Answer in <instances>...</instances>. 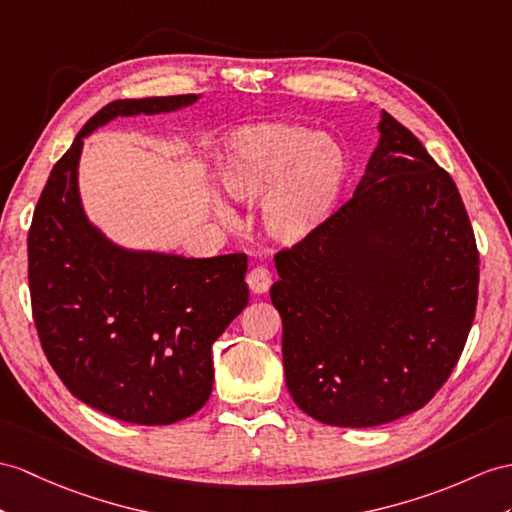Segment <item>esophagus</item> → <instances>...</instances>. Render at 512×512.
<instances>
[{
	"label": "esophagus",
	"instance_id": "obj_1",
	"mask_svg": "<svg viewBox=\"0 0 512 512\" xmlns=\"http://www.w3.org/2000/svg\"><path fill=\"white\" fill-rule=\"evenodd\" d=\"M247 286L249 291L256 295H263L269 291L271 286V273L267 267H254L252 271L247 273Z\"/></svg>",
	"mask_w": 512,
	"mask_h": 512
}]
</instances>
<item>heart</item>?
<instances>
[{"label":"heart","mask_w":512,"mask_h":512,"mask_svg":"<svg viewBox=\"0 0 512 512\" xmlns=\"http://www.w3.org/2000/svg\"><path fill=\"white\" fill-rule=\"evenodd\" d=\"M347 160L339 145L308 128L258 126L236 134L223 154L219 180L236 202L263 203L273 241L297 245L323 228L339 206ZM219 217H230L217 204Z\"/></svg>","instance_id":"b5f03b06"}]
</instances>
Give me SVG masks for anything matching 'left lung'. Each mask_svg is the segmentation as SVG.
<instances>
[{"label": "left lung", "instance_id": "1", "mask_svg": "<svg viewBox=\"0 0 512 512\" xmlns=\"http://www.w3.org/2000/svg\"><path fill=\"white\" fill-rule=\"evenodd\" d=\"M354 197L276 254L271 302L293 402L339 428L426 406L456 367L478 304L480 258L450 173L382 110Z\"/></svg>", "mask_w": 512, "mask_h": 512}]
</instances>
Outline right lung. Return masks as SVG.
Instances as JSON below:
<instances>
[{
	"label": "right lung",
	"mask_w": 512,
	"mask_h": 512,
	"mask_svg": "<svg viewBox=\"0 0 512 512\" xmlns=\"http://www.w3.org/2000/svg\"><path fill=\"white\" fill-rule=\"evenodd\" d=\"M197 99L104 106L49 173L28 234L32 315L49 365L80 402L139 426H169L206 404L213 343L249 302L247 256L184 258L112 243L84 213L78 165L86 136L108 121Z\"/></svg>",
	"instance_id": "obj_1"
}]
</instances>
